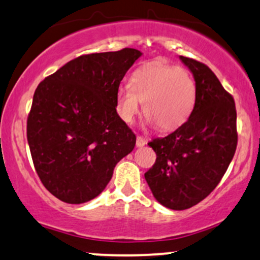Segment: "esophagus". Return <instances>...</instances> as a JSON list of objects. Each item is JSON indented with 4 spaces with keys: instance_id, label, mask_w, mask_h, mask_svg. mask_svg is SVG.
I'll list each match as a JSON object with an SVG mask.
<instances>
[{
    "instance_id": "34e87169",
    "label": "esophagus",
    "mask_w": 260,
    "mask_h": 260,
    "mask_svg": "<svg viewBox=\"0 0 260 260\" xmlns=\"http://www.w3.org/2000/svg\"><path fill=\"white\" fill-rule=\"evenodd\" d=\"M147 145V140L142 136H137L136 137V146L137 147H143V146Z\"/></svg>"
}]
</instances>
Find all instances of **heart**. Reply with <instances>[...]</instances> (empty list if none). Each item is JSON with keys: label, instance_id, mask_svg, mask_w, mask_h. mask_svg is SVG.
Listing matches in <instances>:
<instances>
[{"label": "heart", "instance_id": "heart-1", "mask_svg": "<svg viewBox=\"0 0 260 260\" xmlns=\"http://www.w3.org/2000/svg\"><path fill=\"white\" fill-rule=\"evenodd\" d=\"M196 97V82L187 70L152 60L133 73L129 86L117 91V111L125 123H131L143 102L148 123L175 130L190 118Z\"/></svg>", "mask_w": 260, "mask_h": 260}]
</instances>
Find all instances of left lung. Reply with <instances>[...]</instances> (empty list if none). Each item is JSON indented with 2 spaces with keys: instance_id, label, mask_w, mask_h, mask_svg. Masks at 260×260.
Segmentation results:
<instances>
[{
  "instance_id": "8db88e82",
  "label": "left lung",
  "mask_w": 260,
  "mask_h": 260,
  "mask_svg": "<svg viewBox=\"0 0 260 260\" xmlns=\"http://www.w3.org/2000/svg\"><path fill=\"white\" fill-rule=\"evenodd\" d=\"M179 58L193 75L196 105L184 125L148 143L157 159L145 174L155 200L174 210L191 208L214 190L237 146L233 96L206 64Z\"/></svg>"
}]
</instances>
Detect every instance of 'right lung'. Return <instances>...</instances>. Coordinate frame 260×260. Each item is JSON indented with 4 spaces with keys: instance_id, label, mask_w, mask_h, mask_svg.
<instances>
[{
    "instance_id": "add662e5",
    "label": "right lung",
    "mask_w": 260,
    "mask_h": 260,
    "mask_svg": "<svg viewBox=\"0 0 260 260\" xmlns=\"http://www.w3.org/2000/svg\"><path fill=\"white\" fill-rule=\"evenodd\" d=\"M141 56L135 48L85 54L39 84L27 143L40 180L58 200H93L135 147V134L115 107L120 81Z\"/></svg>"
}]
</instances>
